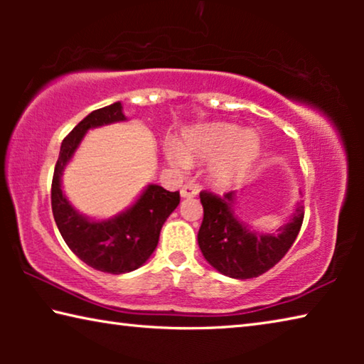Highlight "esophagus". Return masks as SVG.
<instances>
[{
  "label": "esophagus",
  "mask_w": 364,
  "mask_h": 364,
  "mask_svg": "<svg viewBox=\"0 0 364 364\" xmlns=\"http://www.w3.org/2000/svg\"><path fill=\"white\" fill-rule=\"evenodd\" d=\"M180 194H181L183 199H189V197H196L197 194H199V189H197L194 184L188 183V184H184V186L181 188Z\"/></svg>",
  "instance_id": "obj_1"
}]
</instances>
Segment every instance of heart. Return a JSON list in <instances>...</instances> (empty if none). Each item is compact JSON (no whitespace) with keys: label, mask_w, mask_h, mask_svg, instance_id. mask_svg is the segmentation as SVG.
Here are the masks:
<instances>
[{"label":"heart","mask_w":364,"mask_h":364,"mask_svg":"<svg viewBox=\"0 0 364 364\" xmlns=\"http://www.w3.org/2000/svg\"><path fill=\"white\" fill-rule=\"evenodd\" d=\"M164 154L176 170H186L196 160L208 162V178L215 186L231 188L254 168L262 154V141L254 130L215 122L186 130L178 144L165 143Z\"/></svg>","instance_id":"heart-1"}]
</instances>
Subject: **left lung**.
Wrapping results in <instances>:
<instances>
[{
	"instance_id": "8db88e82",
	"label": "left lung",
	"mask_w": 364,
	"mask_h": 364,
	"mask_svg": "<svg viewBox=\"0 0 364 364\" xmlns=\"http://www.w3.org/2000/svg\"><path fill=\"white\" fill-rule=\"evenodd\" d=\"M204 220L197 232L199 249L210 267L234 279H250L267 273L291 249L304 221V205L294 212L276 232L260 231L237 217V194L225 196L202 191Z\"/></svg>"
}]
</instances>
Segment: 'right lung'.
I'll return each mask as SVG.
<instances>
[{"label": "right lung", "mask_w": 364, "mask_h": 364, "mask_svg": "<svg viewBox=\"0 0 364 364\" xmlns=\"http://www.w3.org/2000/svg\"><path fill=\"white\" fill-rule=\"evenodd\" d=\"M127 120L120 101L86 115L60 144L51 188L54 221L65 244L88 267L110 274L130 273L149 260L159 244L160 230L180 204L178 191L170 193L152 183L141 191L130 207L104 220L80 213L67 199L63 189L64 170L86 133Z\"/></svg>", "instance_id": "1"}]
</instances>
